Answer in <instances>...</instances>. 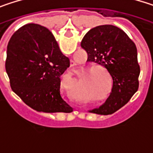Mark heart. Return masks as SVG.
Here are the masks:
<instances>
[{
    "instance_id": "b5f03b06",
    "label": "heart",
    "mask_w": 153,
    "mask_h": 153,
    "mask_svg": "<svg viewBox=\"0 0 153 153\" xmlns=\"http://www.w3.org/2000/svg\"><path fill=\"white\" fill-rule=\"evenodd\" d=\"M96 69H99V70H103V71H105V69H104V68H103L102 66H97V65H93V66H90V67L88 68V71L90 72V71H93V70H96ZM90 76H91V78H92V79H95L96 77H98V73H97V72H93V73H91V74H90ZM104 88H104L103 90L105 91V90L106 89V88H105L106 87L105 86Z\"/></svg>"
}]
</instances>
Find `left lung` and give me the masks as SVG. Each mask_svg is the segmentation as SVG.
<instances>
[{"label":"left lung","mask_w":153,"mask_h":153,"mask_svg":"<svg viewBox=\"0 0 153 153\" xmlns=\"http://www.w3.org/2000/svg\"><path fill=\"white\" fill-rule=\"evenodd\" d=\"M80 46L88 62L105 67L112 79L111 92L105 103L90 112L108 115L124 106L137 91L140 66L136 44L121 29L104 25L89 30Z\"/></svg>","instance_id":"8db88e82"}]
</instances>
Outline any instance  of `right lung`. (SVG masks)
I'll return each mask as SVG.
<instances>
[{"label": "right lung", "mask_w": 153, "mask_h": 153, "mask_svg": "<svg viewBox=\"0 0 153 153\" xmlns=\"http://www.w3.org/2000/svg\"><path fill=\"white\" fill-rule=\"evenodd\" d=\"M69 66V58L60 51L52 33L40 25H25L8 43L5 68L10 87L37 111H73L60 91V77Z\"/></svg>", "instance_id": "add662e5"}]
</instances>
